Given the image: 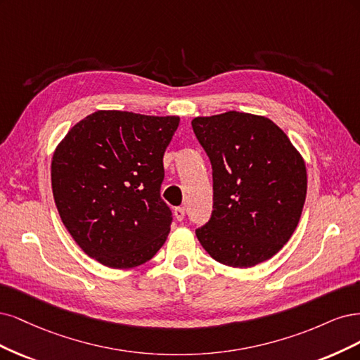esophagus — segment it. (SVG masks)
<instances>
[{
	"mask_svg": "<svg viewBox=\"0 0 360 360\" xmlns=\"http://www.w3.org/2000/svg\"><path fill=\"white\" fill-rule=\"evenodd\" d=\"M173 214H175V218L178 219V221H182L184 217H185V210H184L182 206L175 207V211H173Z\"/></svg>",
	"mask_w": 360,
	"mask_h": 360,
	"instance_id": "1",
	"label": "esophagus"
}]
</instances>
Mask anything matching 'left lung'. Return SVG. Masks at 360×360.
I'll list each match as a JSON object with an SVG mask.
<instances>
[{
    "label": "left lung",
    "mask_w": 360,
    "mask_h": 360,
    "mask_svg": "<svg viewBox=\"0 0 360 360\" xmlns=\"http://www.w3.org/2000/svg\"><path fill=\"white\" fill-rule=\"evenodd\" d=\"M212 165L214 206L195 236L231 268L269 260L292 238L307 197L304 158L271 120L230 110L191 121Z\"/></svg>",
    "instance_id": "obj_1"
}]
</instances>
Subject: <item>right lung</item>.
Wrapping results in <instances>:
<instances>
[{
    "label": "right lung",
    "mask_w": 360,
    "mask_h": 360,
    "mask_svg": "<svg viewBox=\"0 0 360 360\" xmlns=\"http://www.w3.org/2000/svg\"><path fill=\"white\" fill-rule=\"evenodd\" d=\"M178 125V117L97 110L56 146V210L89 257L129 269L163 247L173 219L160 195L163 155Z\"/></svg>",
    "instance_id": "obj_1"
}]
</instances>
